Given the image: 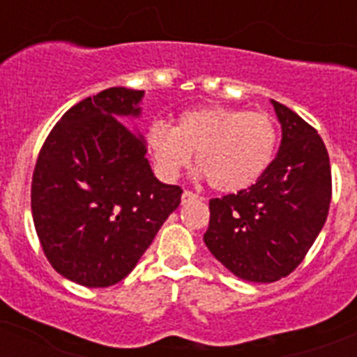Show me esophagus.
Returning a JSON list of instances; mask_svg holds the SVG:
<instances>
[{
	"instance_id": "34e87169",
	"label": "esophagus",
	"mask_w": 357,
	"mask_h": 357,
	"mask_svg": "<svg viewBox=\"0 0 357 357\" xmlns=\"http://www.w3.org/2000/svg\"><path fill=\"white\" fill-rule=\"evenodd\" d=\"M196 198H198V196H196L192 190H183V195H181V202H183V204H187V202L190 200H196Z\"/></svg>"
}]
</instances>
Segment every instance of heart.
<instances>
[{"label": "heart", "mask_w": 357, "mask_h": 357, "mask_svg": "<svg viewBox=\"0 0 357 357\" xmlns=\"http://www.w3.org/2000/svg\"><path fill=\"white\" fill-rule=\"evenodd\" d=\"M278 131L271 114L207 105L185 111L176 126L151 123L148 131L153 161L176 178L196 153V168L220 192H241L259 181L276 153Z\"/></svg>", "instance_id": "obj_1"}]
</instances>
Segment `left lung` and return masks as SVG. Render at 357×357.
I'll list each match as a JSON object with an SVG mask.
<instances>
[{"mask_svg": "<svg viewBox=\"0 0 357 357\" xmlns=\"http://www.w3.org/2000/svg\"><path fill=\"white\" fill-rule=\"evenodd\" d=\"M282 144L265 176L250 189L209 202L204 241L228 271L248 282L271 283L304 261L326 222L332 168L321 135L272 100Z\"/></svg>", "mask_w": 357, "mask_h": 357, "instance_id": "8db88e82", "label": "left lung"}]
</instances>
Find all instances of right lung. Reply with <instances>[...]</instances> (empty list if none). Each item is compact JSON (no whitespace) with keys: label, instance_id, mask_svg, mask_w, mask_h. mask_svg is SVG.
<instances>
[{"label":"right lung","instance_id":"1","mask_svg":"<svg viewBox=\"0 0 357 357\" xmlns=\"http://www.w3.org/2000/svg\"><path fill=\"white\" fill-rule=\"evenodd\" d=\"M144 91L113 86L61 116L31 181L44 255L83 287H109L133 271L181 202V187L153 176L146 146L119 116H139Z\"/></svg>","mask_w":357,"mask_h":357}]
</instances>
